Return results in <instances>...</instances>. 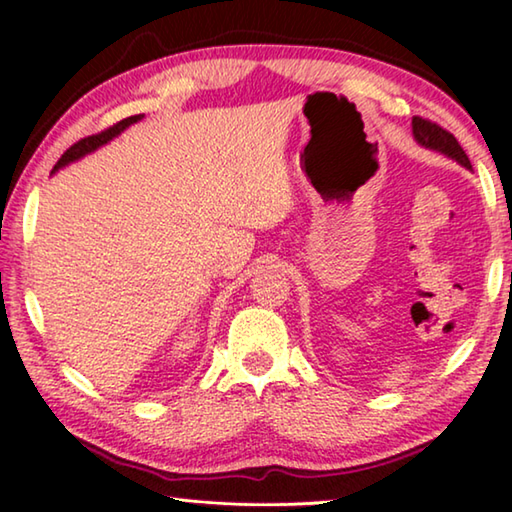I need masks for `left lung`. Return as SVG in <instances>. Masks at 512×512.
I'll list each match as a JSON object with an SVG mask.
<instances>
[{"label":"left lung","mask_w":512,"mask_h":512,"mask_svg":"<svg viewBox=\"0 0 512 512\" xmlns=\"http://www.w3.org/2000/svg\"><path fill=\"white\" fill-rule=\"evenodd\" d=\"M411 129H413V138H416V143L422 145L424 149L440 151V154L455 160L458 165H462L466 169H473L469 156L464 154V149L460 147L458 140H455V136L449 134L447 129H442L440 125L431 123V121H424V118H420V116H413Z\"/></svg>","instance_id":"left-lung-1"}]
</instances>
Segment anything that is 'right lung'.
<instances>
[{
	"instance_id": "add662e5",
	"label": "right lung",
	"mask_w": 512,
	"mask_h": 512,
	"mask_svg": "<svg viewBox=\"0 0 512 512\" xmlns=\"http://www.w3.org/2000/svg\"><path fill=\"white\" fill-rule=\"evenodd\" d=\"M143 114H136V116H129V118H125V121H121V123H116L114 127H110V129H105V132H101V134H96V136H88V138H83V140H79V143L76 145H72L68 151H65V154L59 158V162L57 165H54V169H52V173L54 171H59V169H63V167H68L70 162H76V160H81L83 156H88V154H92V151H96V149H101L103 145H107L110 143V140H114L116 136H121L125 129L129 127V125H134V123H138V121H143Z\"/></svg>"
}]
</instances>
